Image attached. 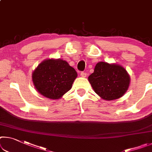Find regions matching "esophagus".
I'll return each mask as SVG.
<instances>
[{
    "label": "esophagus",
    "mask_w": 152,
    "mask_h": 152,
    "mask_svg": "<svg viewBox=\"0 0 152 152\" xmlns=\"http://www.w3.org/2000/svg\"><path fill=\"white\" fill-rule=\"evenodd\" d=\"M80 76L82 77H83V78H85V77H86V72H80Z\"/></svg>",
    "instance_id": "34e87169"
}]
</instances>
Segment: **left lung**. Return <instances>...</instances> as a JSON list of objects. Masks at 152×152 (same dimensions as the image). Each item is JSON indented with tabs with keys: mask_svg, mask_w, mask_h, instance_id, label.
<instances>
[{
	"mask_svg": "<svg viewBox=\"0 0 152 152\" xmlns=\"http://www.w3.org/2000/svg\"><path fill=\"white\" fill-rule=\"evenodd\" d=\"M88 81L95 92L105 100L121 97L130 84V77L123 67L106 62H99Z\"/></svg>",
	"mask_w": 152,
	"mask_h": 152,
	"instance_id": "8db88e82",
	"label": "left lung"
}]
</instances>
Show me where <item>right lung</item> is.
Listing matches in <instances>:
<instances>
[{
  "label": "right lung",
  "mask_w": 152,
  "mask_h": 152,
  "mask_svg": "<svg viewBox=\"0 0 152 152\" xmlns=\"http://www.w3.org/2000/svg\"><path fill=\"white\" fill-rule=\"evenodd\" d=\"M77 72L67 61L47 59L38 65L32 73L37 90L45 97L57 99L70 90Z\"/></svg>",
  "instance_id": "obj_1"
}]
</instances>
